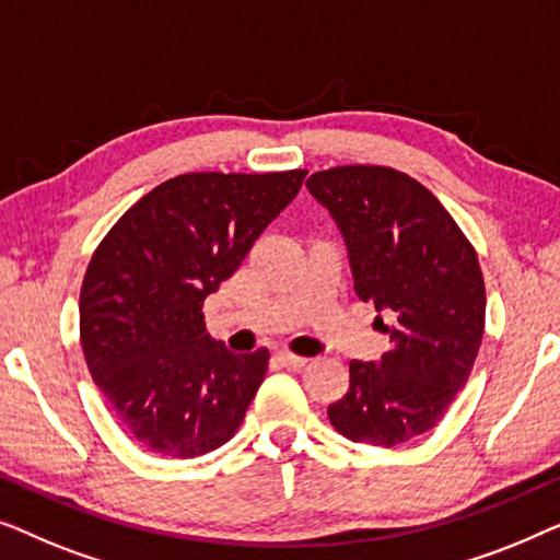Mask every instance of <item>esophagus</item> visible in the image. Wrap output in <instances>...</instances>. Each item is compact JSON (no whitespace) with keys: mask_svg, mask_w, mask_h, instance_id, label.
Wrapping results in <instances>:
<instances>
[{"mask_svg":"<svg viewBox=\"0 0 560 560\" xmlns=\"http://www.w3.org/2000/svg\"><path fill=\"white\" fill-rule=\"evenodd\" d=\"M277 360L281 362L283 368H294V370L304 368L306 362H310V360H306V358H302V355H294V352H287V350H281L279 355H277Z\"/></svg>","mask_w":560,"mask_h":560,"instance_id":"1","label":"esophagus"}]
</instances>
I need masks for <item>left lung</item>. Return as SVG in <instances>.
I'll return each mask as SVG.
<instances>
[{
  "label": "left lung",
  "mask_w": 560,
  "mask_h": 560,
  "mask_svg": "<svg viewBox=\"0 0 560 560\" xmlns=\"http://www.w3.org/2000/svg\"><path fill=\"white\" fill-rule=\"evenodd\" d=\"M306 190L340 228L355 294L375 304L390 340L377 362H350V388L327 416L358 444L400 446L434 429L467 385L485 335L477 254L444 205L398 170L332 167Z\"/></svg>",
  "instance_id": "8db88e82"
}]
</instances>
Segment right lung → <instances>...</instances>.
Instances as JSON below:
<instances>
[{"label": "right lung", "mask_w": 560, "mask_h": 560, "mask_svg": "<svg viewBox=\"0 0 560 560\" xmlns=\"http://www.w3.org/2000/svg\"><path fill=\"white\" fill-rule=\"evenodd\" d=\"M306 170L187 172L124 212L81 287V345L93 381L139 446L192 459L238 431L269 350L231 352L202 304L231 279Z\"/></svg>", "instance_id": "obj_1"}]
</instances>
